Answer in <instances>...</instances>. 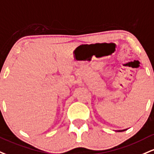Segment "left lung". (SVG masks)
I'll list each match as a JSON object with an SVG mask.
<instances>
[{
  "label": "left lung",
  "instance_id": "obj_1",
  "mask_svg": "<svg viewBox=\"0 0 154 154\" xmlns=\"http://www.w3.org/2000/svg\"><path fill=\"white\" fill-rule=\"evenodd\" d=\"M125 131V130H122V131H118V132H122V131Z\"/></svg>",
  "mask_w": 154,
  "mask_h": 154
}]
</instances>
